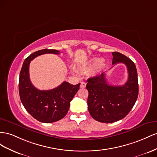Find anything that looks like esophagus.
<instances>
[{"mask_svg":"<svg viewBox=\"0 0 157 157\" xmlns=\"http://www.w3.org/2000/svg\"><path fill=\"white\" fill-rule=\"evenodd\" d=\"M86 87V82H81V84H80V87L84 88Z\"/></svg>","mask_w":157,"mask_h":157,"instance_id":"obj_1","label":"esophagus"}]
</instances>
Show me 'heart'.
<instances>
[{
	"label": "heart",
	"mask_w": 157,
	"mask_h": 157,
	"mask_svg": "<svg viewBox=\"0 0 157 157\" xmlns=\"http://www.w3.org/2000/svg\"><path fill=\"white\" fill-rule=\"evenodd\" d=\"M106 64L105 60H101L98 57H93L84 65L80 67V70L82 71L87 72L93 69V74L94 75H97L101 73L106 68Z\"/></svg>",
	"instance_id": "1"
}]
</instances>
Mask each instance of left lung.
<instances>
[{
	"label": "left lung",
	"mask_w": 157,
	"mask_h": 157,
	"mask_svg": "<svg viewBox=\"0 0 157 157\" xmlns=\"http://www.w3.org/2000/svg\"><path fill=\"white\" fill-rule=\"evenodd\" d=\"M113 64L126 66L128 79L121 86L109 85L105 73L87 79V105L93 119L102 123H113L126 117L137 101L139 93L137 69L134 62L118 52H112Z\"/></svg>",
	"instance_id": "1"
}]
</instances>
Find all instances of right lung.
<instances>
[{"label": "right lung", "instance_id": "1", "mask_svg": "<svg viewBox=\"0 0 157 157\" xmlns=\"http://www.w3.org/2000/svg\"><path fill=\"white\" fill-rule=\"evenodd\" d=\"M60 52L55 49H43L33 52L25 59L20 74L19 93L26 110L39 122L52 123L63 118L70 108V101L79 89L80 83L71 85L64 82L51 90H39L31 83L29 68L30 61L43 54Z\"/></svg>", "mask_w": 157, "mask_h": 157}]
</instances>
